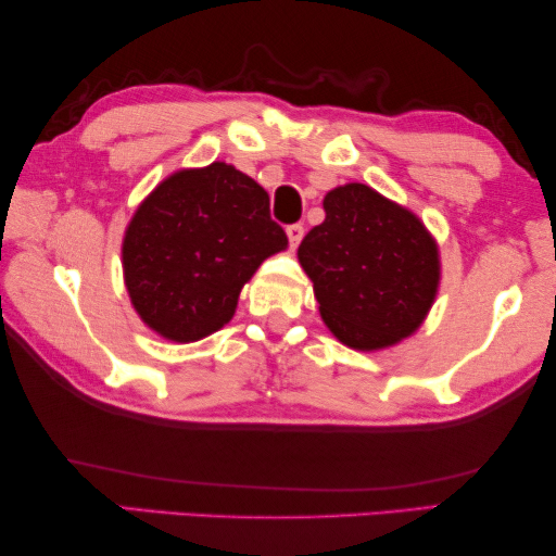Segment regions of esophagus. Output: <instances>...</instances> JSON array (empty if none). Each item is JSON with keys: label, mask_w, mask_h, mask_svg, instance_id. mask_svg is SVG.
I'll return each instance as SVG.
<instances>
[{"label": "esophagus", "mask_w": 556, "mask_h": 556, "mask_svg": "<svg viewBox=\"0 0 556 556\" xmlns=\"http://www.w3.org/2000/svg\"><path fill=\"white\" fill-rule=\"evenodd\" d=\"M286 233H288V243H290V249H298V243L303 241V233H305V229H303V224H290L288 229H286Z\"/></svg>", "instance_id": "esophagus-1"}]
</instances>
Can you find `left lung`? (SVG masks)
I'll return each instance as SVG.
<instances>
[{"instance_id":"1","label":"left lung","mask_w":556,"mask_h":556,"mask_svg":"<svg viewBox=\"0 0 556 556\" xmlns=\"http://www.w3.org/2000/svg\"><path fill=\"white\" fill-rule=\"evenodd\" d=\"M325 222L300 243L323 320L354 350L408 338L439 288V251L418 218L367 185L327 192Z\"/></svg>"}]
</instances>
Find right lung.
<instances>
[{
    "mask_svg": "<svg viewBox=\"0 0 556 556\" xmlns=\"http://www.w3.org/2000/svg\"><path fill=\"white\" fill-rule=\"evenodd\" d=\"M286 245L266 189L251 177L224 162L181 169L127 226L125 286L154 332L194 342L231 320L245 280Z\"/></svg>",
    "mask_w": 556,
    "mask_h": 556,
    "instance_id": "obj_1",
    "label": "right lung"
}]
</instances>
